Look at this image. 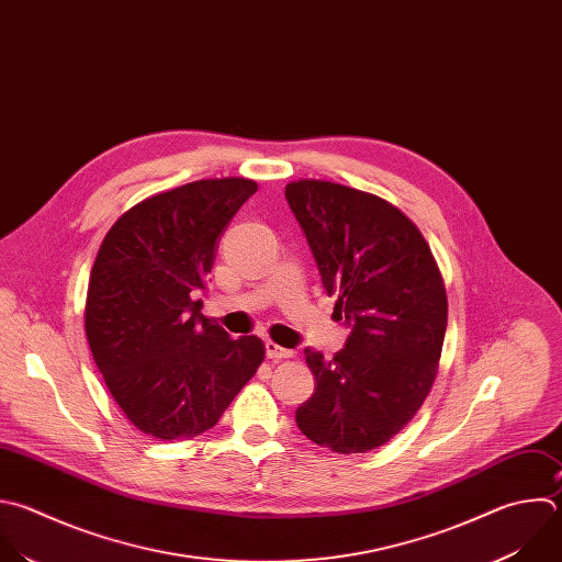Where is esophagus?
<instances>
[{
  "label": "esophagus",
  "instance_id": "esophagus-1",
  "mask_svg": "<svg viewBox=\"0 0 562 562\" xmlns=\"http://www.w3.org/2000/svg\"><path fill=\"white\" fill-rule=\"evenodd\" d=\"M265 348H267V357H269V359H276V361H280V359H291V357L295 355L293 350L282 348V346L276 344V341H267Z\"/></svg>",
  "mask_w": 562,
  "mask_h": 562
}]
</instances>
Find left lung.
Masks as SVG:
<instances>
[{
  "instance_id": "8db88e82",
  "label": "left lung",
  "mask_w": 562,
  "mask_h": 562,
  "mask_svg": "<svg viewBox=\"0 0 562 562\" xmlns=\"http://www.w3.org/2000/svg\"><path fill=\"white\" fill-rule=\"evenodd\" d=\"M284 196L350 324L330 359L304 350L315 393L297 408V428L339 454L375 450L417 415L437 380L448 326L439 265L417 225L375 194L302 178Z\"/></svg>"
}]
</instances>
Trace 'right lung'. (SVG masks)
I'll return each instance as SVG.
<instances>
[{
    "mask_svg": "<svg viewBox=\"0 0 562 562\" xmlns=\"http://www.w3.org/2000/svg\"><path fill=\"white\" fill-rule=\"evenodd\" d=\"M258 190L205 178L130 207L105 234L86 297V335L127 422L160 441L214 428L265 361L256 335L232 339L201 308L216 240Z\"/></svg>",
    "mask_w": 562,
    "mask_h": 562,
    "instance_id": "1",
    "label": "right lung"
}]
</instances>
